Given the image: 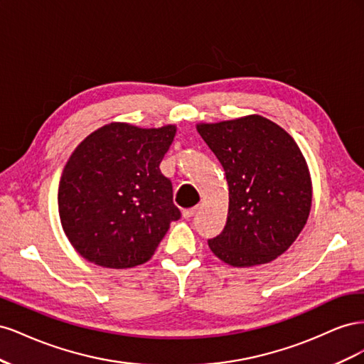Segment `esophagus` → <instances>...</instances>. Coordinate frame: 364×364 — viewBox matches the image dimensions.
I'll return each instance as SVG.
<instances>
[{
  "label": "esophagus",
  "mask_w": 364,
  "mask_h": 364,
  "mask_svg": "<svg viewBox=\"0 0 364 364\" xmlns=\"http://www.w3.org/2000/svg\"><path fill=\"white\" fill-rule=\"evenodd\" d=\"M196 213H197V208H190V209H183L182 215H183V218L188 220V218H191Z\"/></svg>",
  "instance_id": "34e87169"
}]
</instances>
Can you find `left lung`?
Masks as SVG:
<instances>
[{
  "label": "left lung",
  "mask_w": 364,
  "mask_h": 364,
  "mask_svg": "<svg viewBox=\"0 0 364 364\" xmlns=\"http://www.w3.org/2000/svg\"><path fill=\"white\" fill-rule=\"evenodd\" d=\"M223 165L229 211L223 232L208 240L234 267L278 258L301 234L311 209V178L294 139L273 121L247 115L197 124Z\"/></svg>",
  "instance_id": "8db88e82"
}]
</instances>
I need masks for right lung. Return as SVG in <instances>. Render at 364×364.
Here are the masks:
<instances>
[{"label": "right lung", "mask_w": 364, "mask_h": 364, "mask_svg": "<svg viewBox=\"0 0 364 364\" xmlns=\"http://www.w3.org/2000/svg\"><path fill=\"white\" fill-rule=\"evenodd\" d=\"M174 135L173 124L111 123L73 151L59 183V215L85 259L109 269L144 264L181 218L171 181L159 168Z\"/></svg>", "instance_id": "add662e5"}]
</instances>
